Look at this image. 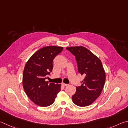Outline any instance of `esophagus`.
<instances>
[{
    "instance_id": "34e87169",
    "label": "esophagus",
    "mask_w": 128,
    "mask_h": 128,
    "mask_svg": "<svg viewBox=\"0 0 128 128\" xmlns=\"http://www.w3.org/2000/svg\"><path fill=\"white\" fill-rule=\"evenodd\" d=\"M62 85L63 86H68V84H64V82H63V83H62Z\"/></svg>"
}]
</instances>
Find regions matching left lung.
Returning <instances> with one entry per match:
<instances>
[{
	"mask_svg": "<svg viewBox=\"0 0 128 128\" xmlns=\"http://www.w3.org/2000/svg\"><path fill=\"white\" fill-rule=\"evenodd\" d=\"M75 56L78 72L85 76L81 86H76V93L72 96L73 102L78 106H89L99 97L106 80L102 64L99 58L82 46L67 47Z\"/></svg>",
	"mask_w": 128,
	"mask_h": 128,
	"instance_id": "8db88e82",
	"label": "left lung"
}]
</instances>
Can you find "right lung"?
I'll list each match as a JSON object with an SVG mask.
<instances>
[{"label": "right lung", "mask_w": 128, "mask_h": 128, "mask_svg": "<svg viewBox=\"0 0 128 128\" xmlns=\"http://www.w3.org/2000/svg\"><path fill=\"white\" fill-rule=\"evenodd\" d=\"M63 49L61 46L43 47L34 53L25 64L22 77L24 90L38 106H50L60 90V84H49L45 80L52 71L53 59Z\"/></svg>", "instance_id": "obj_1"}]
</instances>
